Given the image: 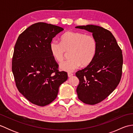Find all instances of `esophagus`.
Instances as JSON below:
<instances>
[{"mask_svg":"<svg viewBox=\"0 0 133 133\" xmlns=\"http://www.w3.org/2000/svg\"><path fill=\"white\" fill-rule=\"evenodd\" d=\"M67 75H68V77H71L73 75V74H72V73H71V72H68V74H67Z\"/></svg>","mask_w":133,"mask_h":133,"instance_id":"1","label":"esophagus"}]
</instances>
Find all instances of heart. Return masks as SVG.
I'll use <instances>...</instances> for the list:
<instances>
[{
    "label": "heart",
    "instance_id": "1",
    "mask_svg": "<svg viewBox=\"0 0 133 133\" xmlns=\"http://www.w3.org/2000/svg\"><path fill=\"white\" fill-rule=\"evenodd\" d=\"M50 51L54 59L59 63L64 60L67 52H70L68 61L61 64L60 69L72 72L81 66L86 67L92 63L97 51V42L94 36L79 31H67L61 36V43L52 41Z\"/></svg>",
    "mask_w": 133,
    "mask_h": 133
}]
</instances>
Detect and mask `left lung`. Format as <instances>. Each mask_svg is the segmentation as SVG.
<instances>
[{"label":"left lung","mask_w":133,"mask_h":133,"mask_svg":"<svg viewBox=\"0 0 133 133\" xmlns=\"http://www.w3.org/2000/svg\"><path fill=\"white\" fill-rule=\"evenodd\" d=\"M75 28L92 32L97 42V54L92 63L75 74L79 80L77 88L79 99L93 105L106 98L119 83L122 52L110 31L92 24Z\"/></svg>","instance_id":"8db88e82"}]
</instances>
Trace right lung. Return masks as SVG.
Segmentation results:
<instances>
[{
    "label": "right lung",
    "mask_w": 133,
    "mask_h": 133,
    "mask_svg": "<svg viewBox=\"0 0 133 133\" xmlns=\"http://www.w3.org/2000/svg\"><path fill=\"white\" fill-rule=\"evenodd\" d=\"M63 30L43 22L33 24L20 34L14 47L12 71L16 87L36 105L54 101L68 78L66 72L59 71L49 49L52 38Z\"/></svg>",
    "instance_id": "add662e5"
}]
</instances>
